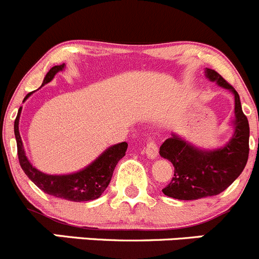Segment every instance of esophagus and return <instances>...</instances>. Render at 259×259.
<instances>
[{
  "instance_id": "esophagus-1",
  "label": "esophagus",
  "mask_w": 259,
  "mask_h": 259,
  "mask_svg": "<svg viewBox=\"0 0 259 259\" xmlns=\"http://www.w3.org/2000/svg\"><path fill=\"white\" fill-rule=\"evenodd\" d=\"M145 153H146V155H148V158H150V159H155L156 156H158V154H159L158 145L155 144V142L150 140V142L146 144Z\"/></svg>"
}]
</instances>
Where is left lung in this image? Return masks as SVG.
Returning a JSON list of instances; mask_svg holds the SVG:
<instances>
[{
    "label": "left lung",
    "instance_id": "8db88e82",
    "mask_svg": "<svg viewBox=\"0 0 259 259\" xmlns=\"http://www.w3.org/2000/svg\"><path fill=\"white\" fill-rule=\"evenodd\" d=\"M205 76L234 95V134L223 148L202 150L171 134L160 146V154L174 165V177L163 189L170 198L195 200L218 195L243 171L249 154V124L242 111L239 95L215 70L205 69Z\"/></svg>",
    "mask_w": 259,
    "mask_h": 259
}]
</instances>
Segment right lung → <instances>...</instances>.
<instances>
[{"mask_svg":"<svg viewBox=\"0 0 259 259\" xmlns=\"http://www.w3.org/2000/svg\"><path fill=\"white\" fill-rule=\"evenodd\" d=\"M64 67L65 64L51 67L44 79L42 86L54 79L55 75L64 70ZM32 93L26 95L25 100ZM21 110L22 108L18 109L16 120H15V137H16L17 143L18 161H20L21 168L25 171L26 176L42 192L56 198H61V199L71 200V202H88V200H94L100 197L110 183L117 161L125 155L127 143L122 142L108 148L96 160H94L90 165L83 168L82 170L66 174V176H50V174L42 173L35 166H32V164L26 156L22 139H21L20 132H18V120H20Z\"/></svg>","mask_w":259,"mask_h":259,"instance_id":"obj_1","label":"right lung"}]
</instances>
